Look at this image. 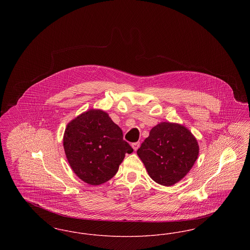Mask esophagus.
<instances>
[{"label":"esophagus","instance_id":"34e87169","mask_svg":"<svg viewBox=\"0 0 250 250\" xmlns=\"http://www.w3.org/2000/svg\"><path fill=\"white\" fill-rule=\"evenodd\" d=\"M131 146H132V148L134 149V151H137V150L139 149V147H140V143H132Z\"/></svg>","mask_w":250,"mask_h":250}]
</instances>
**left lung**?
<instances>
[{
    "label": "left lung",
    "mask_w": 250,
    "mask_h": 250,
    "mask_svg": "<svg viewBox=\"0 0 250 250\" xmlns=\"http://www.w3.org/2000/svg\"><path fill=\"white\" fill-rule=\"evenodd\" d=\"M137 154L155 183L170 187L189 172L199 155V144L184 125L162 122L151 129Z\"/></svg>",
    "instance_id": "obj_1"
}]
</instances>
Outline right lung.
<instances>
[{"instance_id": "1", "label": "right lung", "mask_w": 250, "mask_h": 250, "mask_svg": "<svg viewBox=\"0 0 250 250\" xmlns=\"http://www.w3.org/2000/svg\"><path fill=\"white\" fill-rule=\"evenodd\" d=\"M63 149L76 175L91 186L112 178L133 149L107 112L89 109L72 120L63 134Z\"/></svg>"}]
</instances>
